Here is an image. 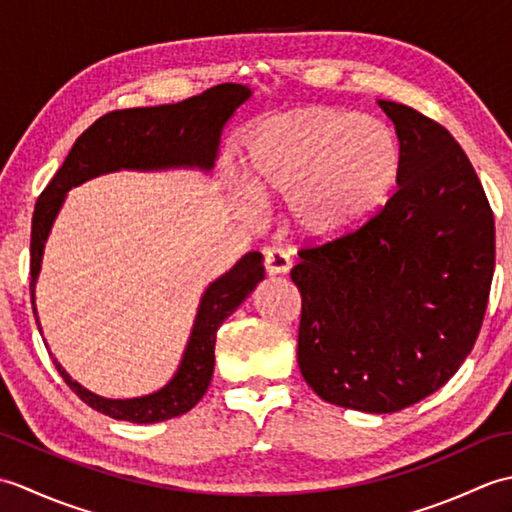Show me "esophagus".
<instances>
[{
	"instance_id": "esophagus-1",
	"label": "esophagus",
	"mask_w": 512,
	"mask_h": 512,
	"mask_svg": "<svg viewBox=\"0 0 512 512\" xmlns=\"http://www.w3.org/2000/svg\"><path fill=\"white\" fill-rule=\"evenodd\" d=\"M264 266L270 275H284L292 268V259L286 248L268 246L264 248Z\"/></svg>"
}]
</instances>
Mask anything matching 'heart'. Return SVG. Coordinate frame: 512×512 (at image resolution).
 <instances>
[{"label": "heart", "mask_w": 512, "mask_h": 512, "mask_svg": "<svg viewBox=\"0 0 512 512\" xmlns=\"http://www.w3.org/2000/svg\"><path fill=\"white\" fill-rule=\"evenodd\" d=\"M400 147L380 118L310 105L268 118L248 138V187L288 200L290 222L310 239L365 226L396 187Z\"/></svg>", "instance_id": "b5f03b06"}]
</instances>
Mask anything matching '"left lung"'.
<instances>
[{
	"instance_id": "left-lung-1",
	"label": "left lung",
	"mask_w": 512,
	"mask_h": 512,
	"mask_svg": "<svg viewBox=\"0 0 512 512\" xmlns=\"http://www.w3.org/2000/svg\"><path fill=\"white\" fill-rule=\"evenodd\" d=\"M396 127V191L358 231L303 246L297 361L325 402L394 413L458 372L480 334L495 220L464 149L413 107L378 101Z\"/></svg>"
}]
</instances>
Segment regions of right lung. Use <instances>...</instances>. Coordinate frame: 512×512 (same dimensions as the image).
Wrapping results in <instances>:
<instances>
[{"mask_svg":"<svg viewBox=\"0 0 512 512\" xmlns=\"http://www.w3.org/2000/svg\"><path fill=\"white\" fill-rule=\"evenodd\" d=\"M250 94L253 92L246 85L222 83L182 103L110 112L85 129L35 204L30 233L32 303H35V284L41 270L43 246H46L48 233L65 200V193L76 184L118 169L149 171L198 167L211 171L226 121L235 114L239 105L250 99ZM262 279L264 257L253 250L206 288L178 372L156 394L110 400L81 387L70 378V374H65V369L57 361H54V367L65 380V385L85 405L105 413V416L138 424L176 418L180 413L193 409L206 394L215 365L217 328L226 317H231L233 310Z\"/></svg>","mask_w":512,"mask_h":512,"instance_id":"obj_1","label":"right lung"}]
</instances>
